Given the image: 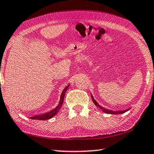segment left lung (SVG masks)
Here are the masks:
<instances>
[{
    "mask_svg": "<svg viewBox=\"0 0 154 154\" xmlns=\"http://www.w3.org/2000/svg\"><path fill=\"white\" fill-rule=\"evenodd\" d=\"M91 97H92V99L93 100V103H94V105L97 106V107H98L99 109H100L101 110H103V112H105V113H109V114H121V113H125V112L128 111V110H130V109H126V110H124V111H112V110H109V109H107L106 108H104L103 107V106H100V105L99 104H98V103L96 102V101L94 100V98H93V96L91 94Z\"/></svg>",
    "mask_w": 154,
    "mask_h": 154,
    "instance_id": "obj_1",
    "label": "left lung"
}]
</instances>
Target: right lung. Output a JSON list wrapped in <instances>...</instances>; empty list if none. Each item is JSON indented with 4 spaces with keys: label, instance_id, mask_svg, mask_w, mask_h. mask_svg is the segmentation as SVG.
Listing matches in <instances>:
<instances>
[{
    "label": "right lung",
    "instance_id": "obj_1",
    "mask_svg": "<svg viewBox=\"0 0 154 154\" xmlns=\"http://www.w3.org/2000/svg\"><path fill=\"white\" fill-rule=\"evenodd\" d=\"M69 87V85H67V86L64 88V90L62 91V92L60 96V101L58 106H56L55 109H52L51 111L47 112L45 113H43L41 115H36V116H34L32 117H30V119H37V120H46V119H49L51 118H53L56 116V115L58 113V112L60 111V109L61 108V106L63 104L64 102V95L65 93H66V90Z\"/></svg>",
    "mask_w": 154,
    "mask_h": 154
}]
</instances>
